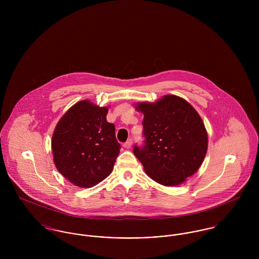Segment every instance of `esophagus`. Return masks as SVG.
Wrapping results in <instances>:
<instances>
[{"label": "esophagus", "mask_w": 259, "mask_h": 259, "mask_svg": "<svg viewBox=\"0 0 259 259\" xmlns=\"http://www.w3.org/2000/svg\"><path fill=\"white\" fill-rule=\"evenodd\" d=\"M132 143H133V141H132V139H130V140H127V141L123 144V147L125 148H130L132 147Z\"/></svg>", "instance_id": "34e87169"}]
</instances>
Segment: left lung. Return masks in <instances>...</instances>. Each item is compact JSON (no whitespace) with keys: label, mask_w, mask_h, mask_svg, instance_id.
I'll return each instance as SVG.
<instances>
[{"label":"left lung","mask_w":259,"mask_h":259,"mask_svg":"<svg viewBox=\"0 0 259 259\" xmlns=\"http://www.w3.org/2000/svg\"><path fill=\"white\" fill-rule=\"evenodd\" d=\"M144 145H135L134 153L148 177L166 186L181 185L201 165L207 150L204 124L185 100L167 95L150 104L140 103Z\"/></svg>","instance_id":"left-lung-1"}]
</instances>
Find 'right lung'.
<instances>
[{
  "label": "right lung",
  "mask_w": 259,
  "mask_h": 259,
  "mask_svg": "<svg viewBox=\"0 0 259 259\" xmlns=\"http://www.w3.org/2000/svg\"><path fill=\"white\" fill-rule=\"evenodd\" d=\"M108 108L89 101L74 105L58 122L52 139L57 169L79 187H92L108 178L119 153Z\"/></svg>",
  "instance_id": "1"
}]
</instances>
